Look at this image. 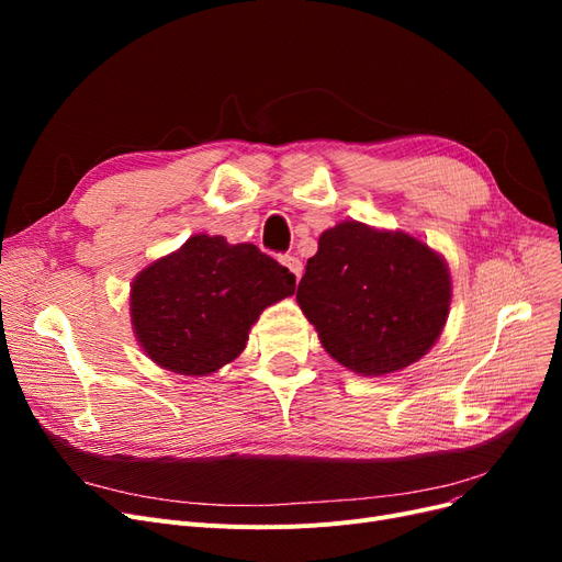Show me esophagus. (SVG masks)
<instances>
[{"label": "esophagus", "instance_id": "1", "mask_svg": "<svg viewBox=\"0 0 562 562\" xmlns=\"http://www.w3.org/2000/svg\"><path fill=\"white\" fill-rule=\"evenodd\" d=\"M281 265H285L288 269H291V274L300 281V277H302V262H300V258H295V255H281Z\"/></svg>", "mask_w": 562, "mask_h": 562}]
</instances>
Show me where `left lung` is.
<instances>
[{
  "label": "left lung",
  "mask_w": 562,
  "mask_h": 562,
  "mask_svg": "<svg viewBox=\"0 0 562 562\" xmlns=\"http://www.w3.org/2000/svg\"><path fill=\"white\" fill-rule=\"evenodd\" d=\"M446 260L405 232L339 223L318 239L297 304L337 363L378 378L419 361L448 321Z\"/></svg>",
  "instance_id": "1"
}]
</instances>
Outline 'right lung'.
Wrapping results in <instances>:
<instances>
[{"instance_id":"add662e5","label":"right lung","mask_w":562,"mask_h":562,"mask_svg":"<svg viewBox=\"0 0 562 562\" xmlns=\"http://www.w3.org/2000/svg\"><path fill=\"white\" fill-rule=\"evenodd\" d=\"M295 293V277L252 244L196 234L131 285V321L157 366L211 375L246 347L265 307Z\"/></svg>"}]
</instances>
